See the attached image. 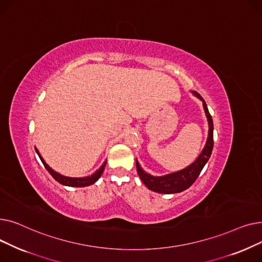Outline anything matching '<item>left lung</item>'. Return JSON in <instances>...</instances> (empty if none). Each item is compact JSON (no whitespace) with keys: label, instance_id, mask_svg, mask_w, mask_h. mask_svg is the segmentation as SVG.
<instances>
[{"label":"left lung","instance_id":"obj_1","mask_svg":"<svg viewBox=\"0 0 262 262\" xmlns=\"http://www.w3.org/2000/svg\"><path fill=\"white\" fill-rule=\"evenodd\" d=\"M198 98H200L203 101V106L205 109V114L206 117H207L208 124H209V133H208V139L207 142H206V145L203 149V152L201 155L198 157V159L190 164L189 167L186 169L178 171L172 174H168L164 176H159L155 177L145 173L141 167L139 166L138 161L136 160V168L137 172H138L141 181L143 184L152 191L159 192V193H164V194H170V193H177V192H182L186 189H188L192 184H193L199 175L201 174L203 168L205 167L206 162L208 161L210 158V155L212 153V148H213V122L212 118L208 112L207 105H206L204 99L198 93L193 92Z\"/></svg>","mask_w":262,"mask_h":262}]
</instances>
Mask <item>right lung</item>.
Here are the masks:
<instances>
[{
    "instance_id": "right-lung-1",
    "label": "right lung",
    "mask_w": 262,
    "mask_h": 262,
    "mask_svg": "<svg viewBox=\"0 0 262 262\" xmlns=\"http://www.w3.org/2000/svg\"><path fill=\"white\" fill-rule=\"evenodd\" d=\"M36 149V152L39 156V158L41 159V161H42L45 168L50 172V174L53 176V178L55 181H57L59 184L61 185H64V186H69V187H86V186H90L92 184H94L96 181L99 180V178L101 177L103 171H104V168L106 166V161L102 164V167L98 170L95 171L91 176H87V177H67V176H63V175H60L59 173L55 172L54 170H52L48 164L46 163V161L43 160V158L40 156L38 149Z\"/></svg>"
}]
</instances>
